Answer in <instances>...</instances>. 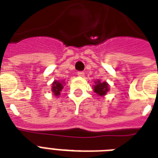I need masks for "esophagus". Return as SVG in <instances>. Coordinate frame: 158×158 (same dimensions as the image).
<instances>
[{
    "instance_id": "obj_1",
    "label": "esophagus",
    "mask_w": 158,
    "mask_h": 158,
    "mask_svg": "<svg viewBox=\"0 0 158 158\" xmlns=\"http://www.w3.org/2000/svg\"><path fill=\"white\" fill-rule=\"evenodd\" d=\"M77 75L79 76V77H84L85 73H84V72H81V71H80V72H77Z\"/></svg>"
}]
</instances>
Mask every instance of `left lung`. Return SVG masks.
<instances>
[{
  "mask_svg": "<svg viewBox=\"0 0 158 158\" xmlns=\"http://www.w3.org/2000/svg\"><path fill=\"white\" fill-rule=\"evenodd\" d=\"M96 83V85L94 86V91L100 96L106 95V92L109 90L108 84H107L106 81L101 82L100 81H97Z\"/></svg>",
  "mask_w": 158,
  "mask_h": 158,
  "instance_id": "1",
  "label": "left lung"
}]
</instances>
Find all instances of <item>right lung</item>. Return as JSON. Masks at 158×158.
I'll list each match as a JSON object with an SVG mask.
<instances>
[{
  "instance_id": "1",
  "label": "right lung",
  "mask_w": 158,
  "mask_h": 158,
  "mask_svg": "<svg viewBox=\"0 0 158 158\" xmlns=\"http://www.w3.org/2000/svg\"><path fill=\"white\" fill-rule=\"evenodd\" d=\"M62 88H63V85H62V82H60V81H54V82L52 83V90L55 96H59L60 92L62 90Z\"/></svg>"
}]
</instances>
